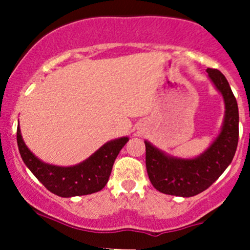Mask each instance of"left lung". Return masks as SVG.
<instances>
[{
  "instance_id": "8db88e82",
  "label": "left lung",
  "mask_w": 250,
  "mask_h": 250,
  "mask_svg": "<svg viewBox=\"0 0 250 250\" xmlns=\"http://www.w3.org/2000/svg\"><path fill=\"white\" fill-rule=\"evenodd\" d=\"M209 80L223 95V125L218 137L197 157L172 156L145 140L146 169L156 190L166 195L192 197L203 192L232 162L238 144V106L230 84L216 69H207Z\"/></svg>"
}]
</instances>
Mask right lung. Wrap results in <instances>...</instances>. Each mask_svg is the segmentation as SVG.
<instances>
[{"label": "right lung", "instance_id": "obj_1", "mask_svg": "<svg viewBox=\"0 0 250 250\" xmlns=\"http://www.w3.org/2000/svg\"><path fill=\"white\" fill-rule=\"evenodd\" d=\"M129 138L121 137L105 143L87 160L70 167L49 165L34 155L21 137L20 127L17 141L25 166L41 181L47 190L60 197L90 195L103 190L110 178L112 166Z\"/></svg>", "mask_w": 250, "mask_h": 250}]
</instances>
